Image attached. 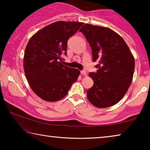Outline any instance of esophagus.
<instances>
[{
	"instance_id": "obj_1",
	"label": "esophagus",
	"mask_w": 150,
	"mask_h": 150,
	"mask_svg": "<svg viewBox=\"0 0 150 150\" xmlns=\"http://www.w3.org/2000/svg\"><path fill=\"white\" fill-rule=\"evenodd\" d=\"M81 74H82V75H87V71H86L85 70H83V71H81Z\"/></svg>"
}]
</instances>
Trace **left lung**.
Returning <instances> with one entry per match:
<instances>
[{
  "label": "left lung",
  "instance_id": "8db88e82",
  "mask_svg": "<svg viewBox=\"0 0 150 150\" xmlns=\"http://www.w3.org/2000/svg\"><path fill=\"white\" fill-rule=\"evenodd\" d=\"M82 32L92 50L96 72L88 76L93 86L87 91L90 103L106 108L120 101L132 81L135 62L130 49L120 35L108 28L84 24Z\"/></svg>",
  "mask_w": 150,
  "mask_h": 150
}]
</instances>
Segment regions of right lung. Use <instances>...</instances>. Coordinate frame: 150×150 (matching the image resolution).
<instances>
[{
  "instance_id": "add662e5",
  "label": "right lung",
  "mask_w": 150,
  "mask_h": 150,
  "mask_svg": "<svg viewBox=\"0 0 150 150\" xmlns=\"http://www.w3.org/2000/svg\"><path fill=\"white\" fill-rule=\"evenodd\" d=\"M83 23L59 21L30 38L24 56V69L30 87L42 99L54 102L67 95L80 71L63 65L67 41Z\"/></svg>"
}]
</instances>
